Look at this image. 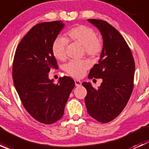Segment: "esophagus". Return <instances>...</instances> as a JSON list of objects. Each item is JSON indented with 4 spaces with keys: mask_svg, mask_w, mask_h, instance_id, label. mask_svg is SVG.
Here are the masks:
<instances>
[{
    "mask_svg": "<svg viewBox=\"0 0 149 149\" xmlns=\"http://www.w3.org/2000/svg\"><path fill=\"white\" fill-rule=\"evenodd\" d=\"M74 81H75V84H76V86H80L81 85V81L76 79Z\"/></svg>",
    "mask_w": 149,
    "mask_h": 149,
    "instance_id": "34e87169",
    "label": "esophagus"
}]
</instances>
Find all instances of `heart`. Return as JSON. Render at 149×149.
I'll list each match as a JSON object with an SVG mask.
<instances>
[{"instance_id": "heart-1", "label": "heart", "mask_w": 149, "mask_h": 149, "mask_svg": "<svg viewBox=\"0 0 149 149\" xmlns=\"http://www.w3.org/2000/svg\"><path fill=\"white\" fill-rule=\"evenodd\" d=\"M70 40L79 43L84 47L85 52L91 57L98 56L102 50V42L97 38L96 31L88 26L80 25L72 28L67 32ZM65 37L59 36L54 40L52 46V53L58 60H64L65 58V48L68 45ZM90 66V63L86 60L71 61L66 64L65 71L73 77H81L86 69Z\"/></svg>"}]
</instances>
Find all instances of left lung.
<instances>
[{
  "label": "left lung",
  "instance_id": "8db88e82",
  "mask_svg": "<svg viewBox=\"0 0 149 149\" xmlns=\"http://www.w3.org/2000/svg\"><path fill=\"white\" fill-rule=\"evenodd\" d=\"M99 29L103 47L98 64L88 75L89 79H102L96 89L89 82L82 85L86 88L85 104L88 113L100 123L112 121L127 104L133 88L135 63L130 49L119 31L105 21L88 19Z\"/></svg>",
  "mask_w": 149,
  "mask_h": 149
}]
</instances>
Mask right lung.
I'll list each match as a JSON object with an SVG mask.
<instances>
[{
	"label": "right lung",
	"instance_id": "add662e5",
	"mask_svg": "<svg viewBox=\"0 0 149 149\" xmlns=\"http://www.w3.org/2000/svg\"><path fill=\"white\" fill-rule=\"evenodd\" d=\"M64 26L62 21L34 26L19 42L13 59V84L21 101L32 118L47 125L62 118L75 86L70 77L60 78L55 84L48 74L58 68L52 46Z\"/></svg>",
	"mask_w": 149,
	"mask_h": 149
}]
</instances>
